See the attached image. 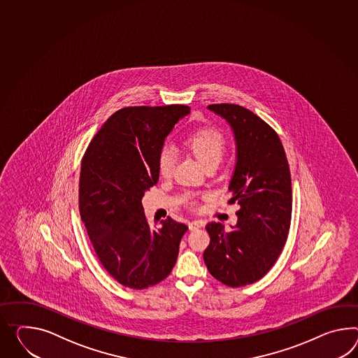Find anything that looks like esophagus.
<instances>
[{
  "mask_svg": "<svg viewBox=\"0 0 358 358\" xmlns=\"http://www.w3.org/2000/svg\"><path fill=\"white\" fill-rule=\"evenodd\" d=\"M201 225L203 224H201V221H192V222H189V229L192 231V230H196V229L201 227Z\"/></svg>",
  "mask_w": 358,
  "mask_h": 358,
  "instance_id": "34e87169",
  "label": "esophagus"
}]
</instances>
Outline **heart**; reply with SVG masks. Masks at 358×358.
<instances>
[{
	"label": "heart",
	"instance_id": "b5f03b06",
	"mask_svg": "<svg viewBox=\"0 0 358 358\" xmlns=\"http://www.w3.org/2000/svg\"><path fill=\"white\" fill-rule=\"evenodd\" d=\"M187 148L203 166H217L224 157L227 140L221 131L206 127L194 131L186 141ZM176 164V152L171 146H163L157 155V172L160 177L169 178L173 175Z\"/></svg>",
	"mask_w": 358,
	"mask_h": 358
}]
</instances>
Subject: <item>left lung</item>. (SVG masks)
Wrapping results in <instances>:
<instances>
[{"label": "left lung", "mask_w": 358, "mask_h": 358, "mask_svg": "<svg viewBox=\"0 0 358 358\" xmlns=\"http://www.w3.org/2000/svg\"><path fill=\"white\" fill-rule=\"evenodd\" d=\"M208 108L234 131L238 157L229 203H238L241 210L231 231L221 222L206 227L210 242L203 257L221 283L242 287L262 279L283 251L292 213L291 173L283 145L268 122L243 106Z\"/></svg>", "instance_id": "1"}]
</instances>
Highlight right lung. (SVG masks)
<instances>
[{
	"mask_svg": "<svg viewBox=\"0 0 358 358\" xmlns=\"http://www.w3.org/2000/svg\"><path fill=\"white\" fill-rule=\"evenodd\" d=\"M185 105L133 106L111 115L81 160L79 210L106 271L133 289L155 286L175 266L189 227L168 217L151 227L142 196L159 180L157 155Z\"/></svg>",
	"mask_w": 358,
	"mask_h": 358,
	"instance_id": "add662e5",
	"label": "right lung"
}]
</instances>
